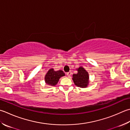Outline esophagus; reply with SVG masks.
Listing matches in <instances>:
<instances>
[{
  "instance_id": "esophagus-1",
  "label": "esophagus",
  "mask_w": 130,
  "mask_h": 130,
  "mask_svg": "<svg viewBox=\"0 0 130 130\" xmlns=\"http://www.w3.org/2000/svg\"><path fill=\"white\" fill-rule=\"evenodd\" d=\"M67 76L68 77H70V75H72V72H68L67 73Z\"/></svg>"
}]
</instances>
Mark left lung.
<instances>
[{
	"instance_id": "8db88e82",
	"label": "left lung",
	"mask_w": 130,
	"mask_h": 130,
	"mask_svg": "<svg viewBox=\"0 0 130 130\" xmlns=\"http://www.w3.org/2000/svg\"><path fill=\"white\" fill-rule=\"evenodd\" d=\"M77 70L78 73L73 75V82L78 87L85 88L88 85V74L82 67L79 68Z\"/></svg>"
}]
</instances>
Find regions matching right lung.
<instances>
[{
    "label": "right lung",
    "instance_id": "add662e5",
    "mask_svg": "<svg viewBox=\"0 0 130 130\" xmlns=\"http://www.w3.org/2000/svg\"><path fill=\"white\" fill-rule=\"evenodd\" d=\"M65 75V73L62 70L55 71L53 69H51L45 76V81L48 85L50 86H55L59 80V79Z\"/></svg>",
    "mask_w": 130,
    "mask_h": 130
}]
</instances>
